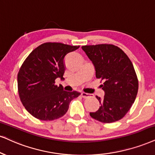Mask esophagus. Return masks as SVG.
Segmentation results:
<instances>
[{"instance_id":"obj_1","label":"esophagus","mask_w":155,"mask_h":155,"mask_svg":"<svg viewBox=\"0 0 155 155\" xmlns=\"http://www.w3.org/2000/svg\"><path fill=\"white\" fill-rule=\"evenodd\" d=\"M81 96L83 97V98H87V97H89V94H87V93H86L83 92V93H81Z\"/></svg>"}]
</instances>
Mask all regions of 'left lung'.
<instances>
[{
    "label": "left lung",
    "mask_w": 155,
    "mask_h": 155,
    "mask_svg": "<svg viewBox=\"0 0 155 155\" xmlns=\"http://www.w3.org/2000/svg\"><path fill=\"white\" fill-rule=\"evenodd\" d=\"M93 64L95 76L104 81V98L96 96L101 106L91 117L103 123L121 119L129 111L138 92V80L132 62L124 51L113 45L83 46Z\"/></svg>",
    "instance_id": "obj_1"
}]
</instances>
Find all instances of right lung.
<instances>
[{
	"label": "right lung",
	"instance_id": "obj_1",
	"mask_svg": "<svg viewBox=\"0 0 155 155\" xmlns=\"http://www.w3.org/2000/svg\"><path fill=\"white\" fill-rule=\"evenodd\" d=\"M80 46L62 43H45L30 53L19 70L17 81L21 101L34 117L51 121L66 114L72 100L81 93L64 91L54 84L64 79V57Z\"/></svg>",
	"mask_w": 155,
	"mask_h": 155
}]
</instances>
